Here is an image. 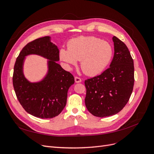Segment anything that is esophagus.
I'll return each mask as SVG.
<instances>
[{
    "instance_id": "1",
    "label": "esophagus",
    "mask_w": 154,
    "mask_h": 154,
    "mask_svg": "<svg viewBox=\"0 0 154 154\" xmlns=\"http://www.w3.org/2000/svg\"><path fill=\"white\" fill-rule=\"evenodd\" d=\"M74 80H75L76 83H80L82 82V79L80 78H79L78 76H76L74 78Z\"/></svg>"
}]
</instances>
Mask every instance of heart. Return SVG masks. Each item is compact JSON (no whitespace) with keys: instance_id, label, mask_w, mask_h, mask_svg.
I'll return each mask as SVG.
<instances>
[{"instance_id":"b5f03b06","label":"heart","mask_w":154,"mask_h":154,"mask_svg":"<svg viewBox=\"0 0 154 154\" xmlns=\"http://www.w3.org/2000/svg\"><path fill=\"white\" fill-rule=\"evenodd\" d=\"M67 49H60V58L67 65L74 66L81 61L82 71L87 75L101 73L112 57L113 49L106 41L95 36H79L70 40Z\"/></svg>"}]
</instances>
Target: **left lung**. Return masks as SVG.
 <instances>
[{
  "instance_id": "8db88e82",
  "label": "left lung",
  "mask_w": 154,
  "mask_h": 154,
  "mask_svg": "<svg viewBox=\"0 0 154 154\" xmlns=\"http://www.w3.org/2000/svg\"><path fill=\"white\" fill-rule=\"evenodd\" d=\"M114 54L110 67L85 80V103L92 115L103 118L118 113L128 103L134 84V60L127 45L114 36Z\"/></svg>"
}]
</instances>
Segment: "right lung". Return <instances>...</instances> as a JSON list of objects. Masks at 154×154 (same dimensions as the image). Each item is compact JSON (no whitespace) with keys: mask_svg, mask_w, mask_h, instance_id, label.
Masks as SVG:
<instances>
[{"mask_svg":"<svg viewBox=\"0 0 154 154\" xmlns=\"http://www.w3.org/2000/svg\"><path fill=\"white\" fill-rule=\"evenodd\" d=\"M31 54L42 55L50 60L47 76L38 83H30L23 74L25 57ZM59 60V50L51 42L49 36L30 42L17 58L13 75L14 90L24 109L36 118H54L61 113L66 105L67 91L74 84V78L56 62Z\"/></svg>","mask_w":154,"mask_h":154,"instance_id":"right-lung-1","label":"right lung"}]
</instances>
